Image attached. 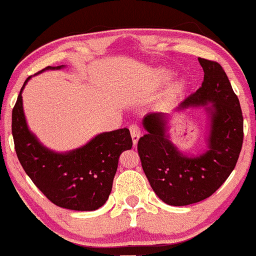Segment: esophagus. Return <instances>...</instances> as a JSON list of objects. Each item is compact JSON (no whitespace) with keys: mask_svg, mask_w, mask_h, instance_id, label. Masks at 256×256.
Returning a JSON list of instances; mask_svg holds the SVG:
<instances>
[{"mask_svg":"<svg viewBox=\"0 0 256 256\" xmlns=\"http://www.w3.org/2000/svg\"><path fill=\"white\" fill-rule=\"evenodd\" d=\"M130 132H131L132 142H134V145H137L139 138H140V130H139V128L137 125H131Z\"/></svg>","mask_w":256,"mask_h":256,"instance_id":"34e87169","label":"esophagus"}]
</instances>
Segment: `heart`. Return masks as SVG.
Here are the masks:
<instances>
[{
  "mask_svg": "<svg viewBox=\"0 0 256 256\" xmlns=\"http://www.w3.org/2000/svg\"><path fill=\"white\" fill-rule=\"evenodd\" d=\"M172 72L170 70L166 68H160L157 70L156 72L154 73V78H152V85L154 87H160L163 86L164 84L169 82L172 76ZM184 86H186V82L183 80H177L171 84L169 86V88L166 90V99L169 100V102H172L176 98L182 94V92L184 90Z\"/></svg>",
  "mask_w": 256,
  "mask_h": 256,
  "instance_id": "b5f03b06",
  "label": "heart"
}]
</instances>
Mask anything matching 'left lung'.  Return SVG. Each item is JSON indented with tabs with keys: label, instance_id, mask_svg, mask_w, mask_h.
I'll return each mask as SVG.
<instances>
[{
	"label": "left lung",
	"instance_id": "obj_1",
	"mask_svg": "<svg viewBox=\"0 0 256 256\" xmlns=\"http://www.w3.org/2000/svg\"><path fill=\"white\" fill-rule=\"evenodd\" d=\"M204 72L202 86L176 111L204 106L209 113L208 150L188 157L171 143L168 117L148 113L146 134L138 140L142 166L154 192L169 206H189L212 196L234 170L244 143V117L227 74L216 61L198 58Z\"/></svg>",
	"mask_w": 256,
	"mask_h": 256
}]
</instances>
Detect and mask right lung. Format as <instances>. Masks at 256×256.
I'll return each instance as SVG.
<instances>
[{
	"label": "right lung",
	"mask_w": 256,
	"mask_h": 256,
	"mask_svg": "<svg viewBox=\"0 0 256 256\" xmlns=\"http://www.w3.org/2000/svg\"><path fill=\"white\" fill-rule=\"evenodd\" d=\"M64 66H48L60 70ZM12 114L15 151L22 168L40 192L61 208L92 212L105 204L122 151L132 148L128 128L104 132L76 150L58 154L44 146L29 131L22 105V90Z\"/></svg>",
	"instance_id": "right-lung-1"
}]
</instances>
